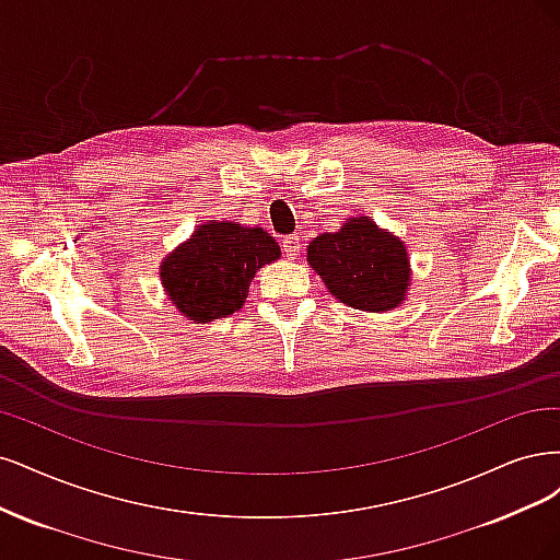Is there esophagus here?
Wrapping results in <instances>:
<instances>
[{
	"label": "esophagus",
	"mask_w": 560,
	"mask_h": 560,
	"mask_svg": "<svg viewBox=\"0 0 560 560\" xmlns=\"http://www.w3.org/2000/svg\"><path fill=\"white\" fill-rule=\"evenodd\" d=\"M281 244H283V256H285L288 260L300 258V254H302V242H300L298 234H293V237H285Z\"/></svg>",
	"instance_id": "esophagus-1"
}]
</instances>
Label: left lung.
<instances>
[{"mask_svg": "<svg viewBox=\"0 0 560 560\" xmlns=\"http://www.w3.org/2000/svg\"><path fill=\"white\" fill-rule=\"evenodd\" d=\"M306 262L332 298L360 312L398 310L411 285L405 242L370 215H351L337 232L318 234L306 246Z\"/></svg>", "mask_w": 560, "mask_h": 560, "instance_id": "left-lung-1", "label": "left lung"}]
</instances>
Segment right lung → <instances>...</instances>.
Returning a JSON list of instances; mask_svg holds the SVG:
<instances>
[{"mask_svg":"<svg viewBox=\"0 0 560 560\" xmlns=\"http://www.w3.org/2000/svg\"><path fill=\"white\" fill-rule=\"evenodd\" d=\"M281 258L275 237L262 228L207 221L160 262V281L176 312L209 323L240 312L250 279Z\"/></svg>","mask_w":560,"mask_h":560,"instance_id":"right-lung-1","label":"right lung"}]
</instances>
